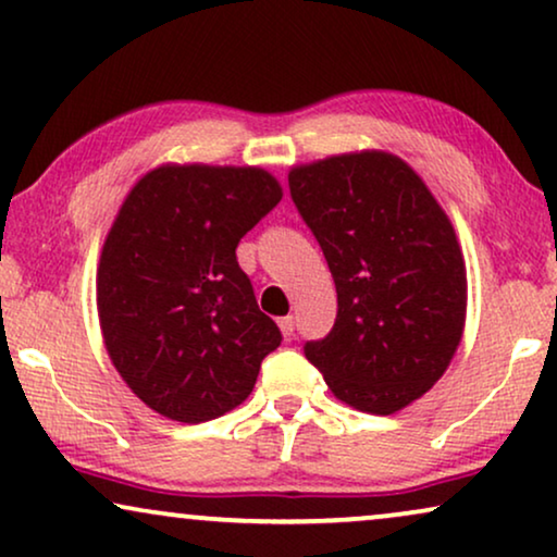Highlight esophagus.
I'll return each instance as SVG.
<instances>
[{
    "label": "esophagus",
    "mask_w": 557,
    "mask_h": 557,
    "mask_svg": "<svg viewBox=\"0 0 557 557\" xmlns=\"http://www.w3.org/2000/svg\"><path fill=\"white\" fill-rule=\"evenodd\" d=\"M278 326H281V334H284V337L288 339L294 334V330H296V322H294V317L288 314V317H281L278 319Z\"/></svg>",
    "instance_id": "obj_1"
}]
</instances>
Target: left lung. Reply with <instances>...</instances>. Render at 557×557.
<instances>
[{
    "mask_svg": "<svg viewBox=\"0 0 557 557\" xmlns=\"http://www.w3.org/2000/svg\"><path fill=\"white\" fill-rule=\"evenodd\" d=\"M288 189L324 250L337 319L304 355L342 403L391 416L429 393L467 322V265L425 182L387 151L299 164Z\"/></svg>",
    "mask_w": 557,
    "mask_h": 557,
    "instance_id": "left-lung-1",
    "label": "left lung"
}]
</instances>
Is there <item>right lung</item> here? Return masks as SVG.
Instances as JSON below:
<instances>
[{"label": "right lung", "mask_w": 557, "mask_h": 557, "mask_svg": "<svg viewBox=\"0 0 557 557\" xmlns=\"http://www.w3.org/2000/svg\"><path fill=\"white\" fill-rule=\"evenodd\" d=\"M281 197L261 166L212 164H162L126 195L98 261V319L113 368L159 416H225L281 345L235 258Z\"/></svg>", "instance_id": "right-lung-1"}]
</instances>
